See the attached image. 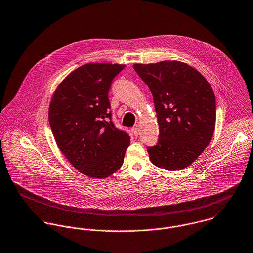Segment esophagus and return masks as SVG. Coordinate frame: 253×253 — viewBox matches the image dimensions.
Segmentation results:
<instances>
[{"mask_svg":"<svg viewBox=\"0 0 253 253\" xmlns=\"http://www.w3.org/2000/svg\"><path fill=\"white\" fill-rule=\"evenodd\" d=\"M131 130H132L134 136H138V135L140 134V129H139V126H138V125L134 126L131 128Z\"/></svg>","mask_w":253,"mask_h":253,"instance_id":"esophagus-1","label":"esophagus"}]
</instances>
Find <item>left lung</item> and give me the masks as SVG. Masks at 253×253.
Masks as SVG:
<instances>
[{"label": "left lung", "mask_w": 253, "mask_h": 253, "mask_svg": "<svg viewBox=\"0 0 253 253\" xmlns=\"http://www.w3.org/2000/svg\"><path fill=\"white\" fill-rule=\"evenodd\" d=\"M150 88L160 128L158 143L147 147L151 162L167 170L190 166L210 144L216 120L214 92L206 78L175 60L134 64Z\"/></svg>", "instance_id": "left-lung-1"}]
</instances>
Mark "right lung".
<instances>
[{
	"mask_svg": "<svg viewBox=\"0 0 253 253\" xmlns=\"http://www.w3.org/2000/svg\"><path fill=\"white\" fill-rule=\"evenodd\" d=\"M126 65L88 63L58 85L48 109L56 144L81 173L105 178L123 165L129 135L112 122L108 92Z\"/></svg>",
	"mask_w": 253,
	"mask_h": 253,
	"instance_id": "add662e5",
	"label": "right lung"
}]
</instances>
